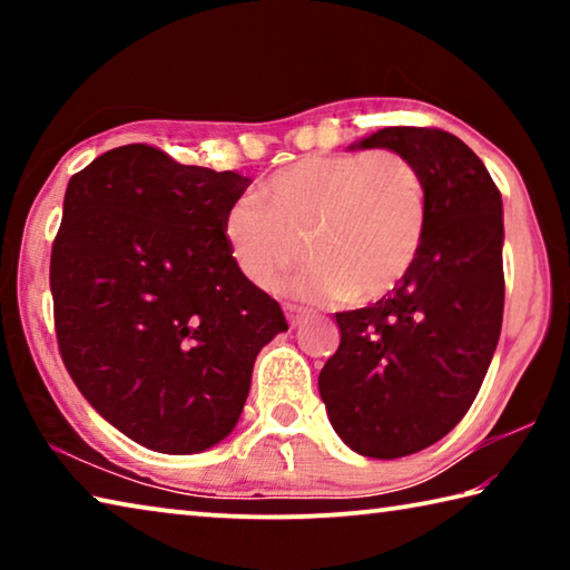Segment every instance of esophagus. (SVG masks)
<instances>
[{"label":"esophagus","instance_id":"34e87169","mask_svg":"<svg viewBox=\"0 0 570 570\" xmlns=\"http://www.w3.org/2000/svg\"><path fill=\"white\" fill-rule=\"evenodd\" d=\"M284 312H286V320L292 326H298L308 316L306 308L298 306V304H284Z\"/></svg>","mask_w":570,"mask_h":570}]
</instances>
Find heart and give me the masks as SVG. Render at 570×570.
Listing matches in <instances>:
<instances>
[{
  "mask_svg": "<svg viewBox=\"0 0 570 570\" xmlns=\"http://www.w3.org/2000/svg\"><path fill=\"white\" fill-rule=\"evenodd\" d=\"M220 230L238 272L264 292H278L304 262L306 237L314 264L288 292L370 304L417 262L428 190L397 150L304 156L230 200Z\"/></svg>",
  "mask_w": 570,
  "mask_h": 570,
  "instance_id": "1",
  "label": "heart"
}]
</instances>
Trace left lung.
I'll return each mask as SVG.
<instances>
[{
  "instance_id": "obj_1",
  "label": "left lung",
  "mask_w": 570,
  "mask_h": 570,
  "mask_svg": "<svg viewBox=\"0 0 570 570\" xmlns=\"http://www.w3.org/2000/svg\"><path fill=\"white\" fill-rule=\"evenodd\" d=\"M407 156L428 190V230L410 274L377 304L336 314L340 350L320 372L336 435L364 458L435 445L465 417L503 326V198L455 135L382 128L350 150Z\"/></svg>"
}]
</instances>
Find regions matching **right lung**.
Here are the masks:
<instances>
[{
    "instance_id": "obj_1",
    "label": "right lung",
    "mask_w": 570,
    "mask_h": 570,
    "mask_svg": "<svg viewBox=\"0 0 570 570\" xmlns=\"http://www.w3.org/2000/svg\"><path fill=\"white\" fill-rule=\"evenodd\" d=\"M248 183L142 142L67 183L50 262L57 344L82 397L148 450L193 455L228 438L256 354L288 330L220 230Z\"/></svg>"
}]
</instances>
